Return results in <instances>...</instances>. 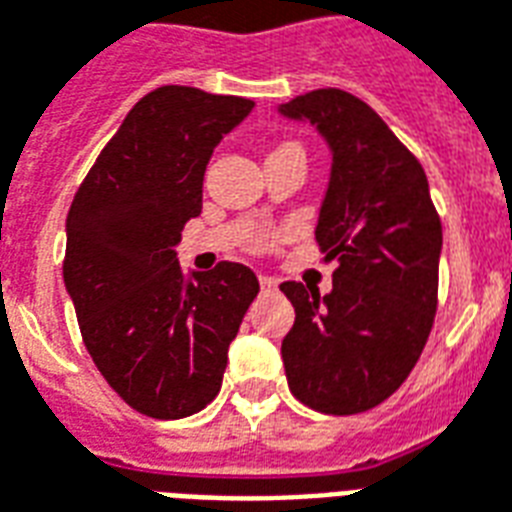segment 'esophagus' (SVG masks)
Segmentation results:
<instances>
[{"mask_svg":"<svg viewBox=\"0 0 512 512\" xmlns=\"http://www.w3.org/2000/svg\"><path fill=\"white\" fill-rule=\"evenodd\" d=\"M259 285H261V291H275V288H277V280H275V277L261 275V277H259Z\"/></svg>","mask_w":512,"mask_h":512,"instance_id":"obj_1","label":"esophagus"}]
</instances>
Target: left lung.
Listing matches in <instances>:
<instances>
[{"instance_id":"obj_1","label":"left lung","mask_w":512,"mask_h":512,"mask_svg":"<svg viewBox=\"0 0 512 512\" xmlns=\"http://www.w3.org/2000/svg\"><path fill=\"white\" fill-rule=\"evenodd\" d=\"M277 112L307 120L331 149L315 240L336 261L334 288L288 283L283 339L293 398L320 414H360L406 382L438 310L441 219L419 160L352 93L323 87Z\"/></svg>"}]
</instances>
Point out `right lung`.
<instances>
[{"label":"right lung","mask_w":512,"mask_h":512,"mask_svg":"<svg viewBox=\"0 0 512 512\" xmlns=\"http://www.w3.org/2000/svg\"><path fill=\"white\" fill-rule=\"evenodd\" d=\"M251 109L237 95L157 87L98 154L66 216L63 283L82 342L109 387L152 419L192 417L219 395L259 293L245 264L192 277L176 259L213 149Z\"/></svg>","instance_id":"obj_1"}]
</instances>
